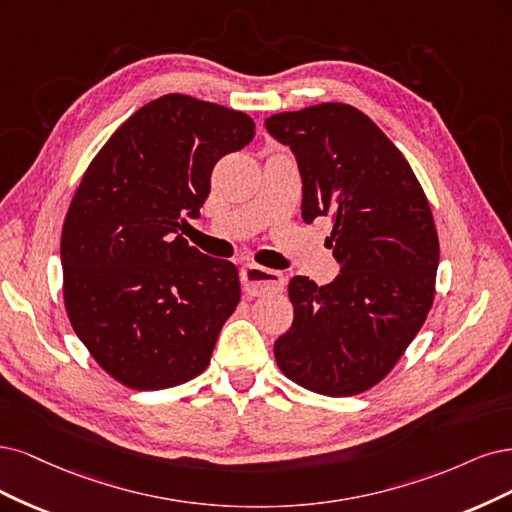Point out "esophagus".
Instances as JSON below:
<instances>
[{
	"mask_svg": "<svg viewBox=\"0 0 512 512\" xmlns=\"http://www.w3.org/2000/svg\"><path fill=\"white\" fill-rule=\"evenodd\" d=\"M240 278H242L244 291L249 295H266V293H278L285 289L283 274L270 268L255 266V263L244 266L240 272Z\"/></svg>",
	"mask_w": 512,
	"mask_h": 512,
	"instance_id": "obj_1",
	"label": "esophagus"
}]
</instances>
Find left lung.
Masks as SVG:
<instances>
[{"label":"left lung","instance_id":"obj_1","mask_svg":"<svg viewBox=\"0 0 512 512\" xmlns=\"http://www.w3.org/2000/svg\"><path fill=\"white\" fill-rule=\"evenodd\" d=\"M302 176V219L329 217L340 274L319 287L293 276V323L274 342L278 368L344 398L389 374L434 302L438 236L404 155L364 112L319 104L266 119Z\"/></svg>","mask_w":512,"mask_h":512}]
</instances>
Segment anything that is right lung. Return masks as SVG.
Returning <instances> with one entry per match:
<instances>
[{
    "mask_svg": "<svg viewBox=\"0 0 512 512\" xmlns=\"http://www.w3.org/2000/svg\"><path fill=\"white\" fill-rule=\"evenodd\" d=\"M253 136L249 114L168 93L131 114L82 176L61 232L65 310L119 383L168 389L210 364L240 302L238 270L178 229L200 217L214 163Z\"/></svg>",
    "mask_w": 512,
    "mask_h": 512,
    "instance_id": "obj_1",
    "label": "right lung"
}]
</instances>
